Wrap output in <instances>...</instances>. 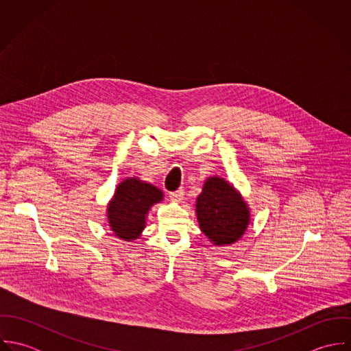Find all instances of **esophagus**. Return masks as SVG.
I'll return each mask as SVG.
<instances>
[{
	"label": "esophagus",
	"instance_id": "34e87169",
	"mask_svg": "<svg viewBox=\"0 0 351 351\" xmlns=\"http://www.w3.org/2000/svg\"><path fill=\"white\" fill-rule=\"evenodd\" d=\"M184 195H185V192L182 189H178V191L170 193V199L174 201V202H181V201L184 200Z\"/></svg>",
	"mask_w": 351,
	"mask_h": 351
}]
</instances>
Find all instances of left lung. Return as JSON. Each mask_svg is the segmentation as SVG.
<instances>
[{"label":"left lung","mask_w":351,"mask_h":351,"mask_svg":"<svg viewBox=\"0 0 351 351\" xmlns=\"http://www.w3.org/2000/svg\"><path fill=\"white\" fill-rule=\"evenodd\" d=\"M196 216L201 231L212 245L230 246L247 231L250 206L231 182L212 176L204 181L196 199Z\"/></svg>","instance_id":"8db88e82"}]
</instances>
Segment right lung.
I'll use <instances>...</instances> for the list:
<instances>
[{"mask_svg": "<svg viewBox=\"0 0 351 351\" xmlns=\"http://www.w3.org/2000/svg\"><path fill=\"white\" fill-rule=\"evenodd\" d=\"M163 197L159 188L139 177L124 178L106 205V220L113 235L125 242L139 239L152 205Z\"/></svg>", "mask_w": 351, "mask_h": 351, "instance_id": "add662e5", "label": "right lung"}]
</instances>
